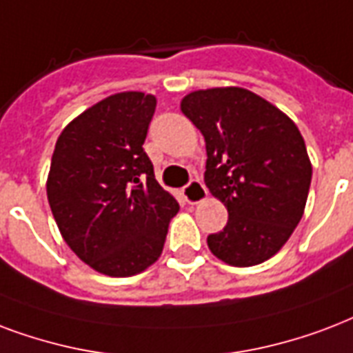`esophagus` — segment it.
I'll list each match as a JSON object with an SVG mask.
<instances>
[{
    "mask_svg": "<svg viewBox=\"0 0 353 353\" xmlns=\"http://www.w3.org/2000/svg\"><path fill=\"white\" fill-rule=\"evenodd\" d=\"M183 196H185V200L188 203L196 205V203H201L207 198V188L203 187V183L194 179V181H190L187 187L183 188Z\"/></svg>",
    "mask_w": 353,
    "mask_h": 353,
    "instance_id": "esophagus-1",
    "label": "esophagus"
}]
</instances>
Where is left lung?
Returning <instances> with one entry per match:
<instances>
[{
  "mask_svg": "<svg viewBox=\"0 0 353 353\" xmlns=\"http://www.w3.org/2000/svg\"><path fill=\"white\" fill-rule=\"evenodd\" d=\"M181 112L205 141V185L228 209L224 231L207 236L230 266L265 263L302 220L311 159L300 129L276 105L241 87L194 90Z\"/></svg>",
  "mask_w": 353,
  "mask_h": 353,
  "instance_id": "obj_1",
  "label": "left lung"
}]
</instances>
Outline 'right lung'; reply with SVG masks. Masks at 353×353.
Listing matches in <instances>:
<instances>
[{
    "label": "right lung",
    "instance_id": "add662e5",
    "mask_svg": "<svg viewBox=\"0 0 353 353\" xmlns=\"http://www.w3.org/2000/svg\"><path fill=\"white\" fill-rule=\"evenodd\" d=\"M153 94L118 92L59 134L46 192L70 250L96 272L129 278L163 254L176 198L155 181L144 152Z\"/></svg>",
    "mask_w": 353,
    "mask_h": 353
}]
</instances>
